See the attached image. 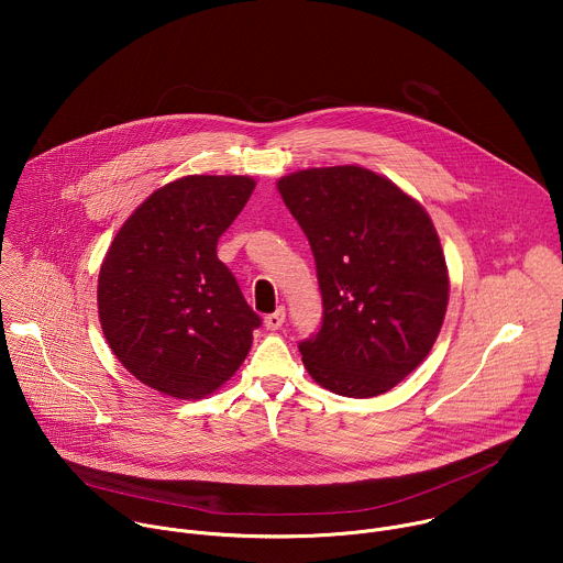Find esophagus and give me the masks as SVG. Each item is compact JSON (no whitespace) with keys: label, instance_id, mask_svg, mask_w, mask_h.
I'll return each mask as SVG.
<instances>
[{"label":"esophagus","instance_id":"34e87169","mask_svg":"<svg viewBox=\"0 0 563 563\" xmlns=\"http://www.w3.org/2000/svg\"><path fill=\"white\" fill-rule=\"evenodd\" d=\"M283 323H285V309H283V307H280V309H276L274 313L265 316V328H267L269 332L280 330V328H283Z\"/></svg>","mask_w":563,"mask_h":563}]
</instances>
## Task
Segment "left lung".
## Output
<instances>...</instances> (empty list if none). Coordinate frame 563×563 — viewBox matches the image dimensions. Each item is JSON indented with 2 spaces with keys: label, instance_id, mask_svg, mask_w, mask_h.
Masks as SVG:
<instances>
[{
  "label": "left lung",
  "instance_id": "8db88e82",
  "mask_svg": "<svg viewBox=\"0 0 563 563\" xmlns=\"http://www.w3.org/2000/svg\"><path fill=\"white\" fill-rule=\"evenodd\" d=\"M276 187L309 240L323 294V325L298 345L305 369L341 396L389 391L426 361L448 309L432 218L358 165L294 172Z\"/></svg>",
  "mask_w": 563,
  "mask_h": 563
}]
</instances>
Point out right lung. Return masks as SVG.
<instances>
[{
  "label": "right lung",
  "mask_w": 563,
  "mask_h": 563,
  "mask_svg": "<svg viewBox=\"0 0 563 563\" xmlns=\"http://www.w3.org/2000/svg\"><path fill=\"white\" fill-rule=\"evenodd\" d=\"M254 187L252 176H185L159 187L126 218L102 261L104 339L159 394L205 398L252 350L261 318L216 247Z\"/></svg>",
  "instance_id": "right-lung-1"
}]
</instances>
